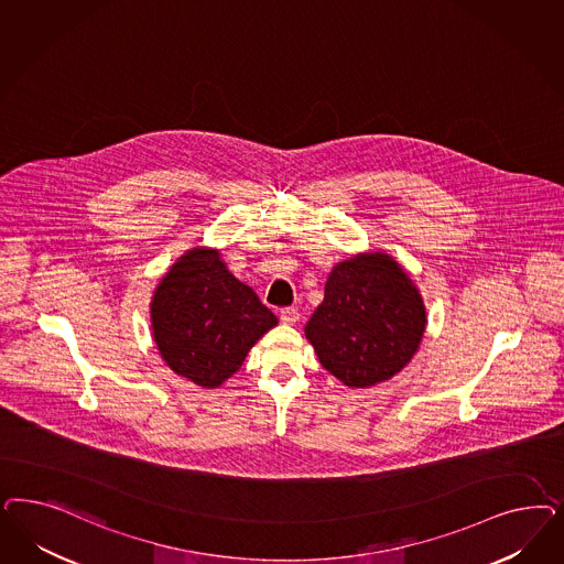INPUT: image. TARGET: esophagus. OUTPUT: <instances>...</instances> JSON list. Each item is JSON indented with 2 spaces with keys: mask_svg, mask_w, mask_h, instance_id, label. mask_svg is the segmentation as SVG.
Segmentation results:
<instances>
[{
  "mask_svg": "<svg viewBox=\"0 0 564 564\" xmlns=\"http://www.w3.org/2000/svg\"><path fill=\"white\" fill-rule=\"evenodd\" d=\"M280 322L286 324V326H294L299 322V311L294 307H286V310L280 311Z\"/></svg>",
  "mask_w": 564,
  "mask_h": 564,
  "instance_id": "34e87169",
  "label": "esophagus"
}]
</instances>
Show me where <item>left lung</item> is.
I'll list each match as a JSON object with an SVG mask.
<instances>
[{
  "mask_svg": "<svg viewBox=\"0 0 564 564\" xmlns=\"http://www.w3.org/2000/svg\"><path fill=\"white\" fill-rule=\"evenodd\" d=\"M427 326L423 296L392 254L364 251L336 263L305 336L319 364L348 388L400 373Z\"/></svg>",
  "mask_w": 564,
  "mask_h": 564,
  "instance_id": "8db88e82",
  "label": "left lung"
}]
</instances>
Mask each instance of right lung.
Segmentation results:
<instances>
[{
	"label": "right lung",
	"mask_w": 564,
	"mask_h": 564,
	"mask_svg": "<svg viewBox=\"0 0 564 564\" xmlns=\"http://www.w3.org/2000/svg\"><path fill=\"white\" fill-rule=\"evenodd\" d=\"M151 332L165 365L214 390L232 378L278 317L230 272L214 247H193L151 296Z\"/></svg>",
	"instance_id": "obj_1"
}]
</instances>
